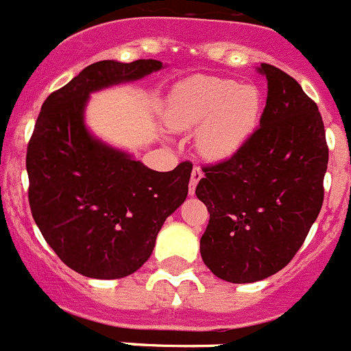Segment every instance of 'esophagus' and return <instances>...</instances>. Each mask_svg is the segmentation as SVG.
<instances>
[{
    "instance_id": "esophagus-1",
    "label": "esophagus",
    "mask_w": 351,
    "mask_h": 351,
    "mask_svg": "<svg viewBox=\"0 0 351 351\" xmlns=\"http://www.w3.org/2000/svg\"><path fill=\"white\" fill-rule=\"evenodd\" d=\"M204 178V172L200 167H195L193 170H191V181H190V195H195V190H197V184L198 181Z\"/></svg>"
}]
</instances>
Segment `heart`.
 I'll use <instances>...</instances> for the list:
<instances>
[{
	"label": "heart",
	"instance_id": "1",
	"mask_svg": "<svg viewBox=\"0 0 351 351\" xmlns=\"http://www.w3.org/2000/svg\"><path fill=\"white\" fill-rule=\"evenodd\" d=\"M258 88L225 77L195 75L170 91L165 121L172 130H197V147L207 160L237 154L256 132L262 116Z\"/></svg>",
	"mask_w": 351,
	"mask_h": 351
}]
</instances>
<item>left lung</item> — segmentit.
<instances>
[{"label":"left lung","mask_w":351,"mask_h":351,"mask_svg":"<svg viewBox=\"0 0 351 351\" xmlns=\"http://www.w3.org/2000/svg\"><path fill=\"white\" fill-rule=\"evenodd\" d=\"M260 128L237 154L204 167L198 200L210 218L200 255L228 283H255L288 265L324 204L328 149L318 107L272 64Z\"/></svg>","instance_id":"1"}]
</instances>
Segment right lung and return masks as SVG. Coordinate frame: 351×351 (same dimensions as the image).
I'll list each match as a JSON object with an SVG mask.
<instances>
[{"mask_svg": "<svg viewBox=\"0 0 351 351\" xmlns=\"http://www.w3.org/2000/svg\"><path fill=\"white\" fill-rule=\"evenodd\" d=\"M156 60H107L49 95L27 145L29 207L36 226L70 269L119 280L149 260L158 232L186 200L190 161L156 172L89 132L91 93L160 71Z\"/></svg>", "mask_w": 351, "mask_h": 351, "instance_id": "1", "label": "right lung"}]
</instances>
